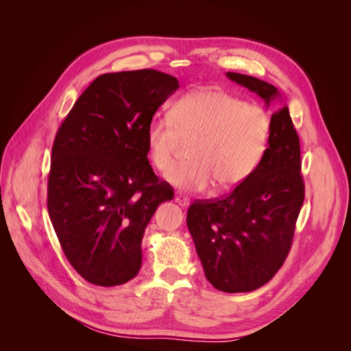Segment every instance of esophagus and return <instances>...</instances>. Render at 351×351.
<instances>
[{"instance_id":"34e87169","label":"esophagus","mask_w":351,"mask_h":351,"mask_svg":"<svg viewBox=\"0 0 351 351\" xmlns=\"http://www.w3.org/2000/svg\"><path fill=\"white\" fill-rule=\"evenodd\" d=\"M174 199H176L177 204H178L180 206H183V208L189 206V204H190V199H189L186 195H176Z\"/></svg>"}]
</instances>
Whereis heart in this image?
<instances>
[{
	"mask_svg": "<svg viewBox=\"0 0 351 351\" xmlns=\"http://www.w3.org/2000/svg\"><path fill=\"white\" fill-rule=\"evenodd\" d=\"M271 119L259 105L217 89L184 95L173 104L169 119L146 127V147L159 173L171 171L182 143L192 145L190 164L177 168L168 182L183 192H204L217 183L231 190L253 174L267 151Z\"/></svg>",
	"mask_w": 351,
	"mask_h": 351,
	"instance_id": "obj_1",
	"label": "heart"
}]
</instances>
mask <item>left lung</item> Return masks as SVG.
<instances>
[{"instance_id": "8db88e82", "label": "left lung", "mask_w": 351, "mask_h": 351, "mask_svg": "<svg viewBox=\"0 0 351 351\" xmlns=\"http://www.w3.org/2000/svg\"><path fill=\"white\" fill-rule=\"evenodd\" d=\"M227 77L267 105L278 97L271 83L228 71ZM300 141L287 105L271 117V134L258 168L221 199L196 200L187 227L206 280L224 293H247L267 284L289 256L304 202Z\"/></svg>"}]
</instances>
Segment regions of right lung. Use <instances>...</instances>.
Returning a JSON list of instances; mask_svg holds the SVG:
<instances>
[{
    "instance_id": "1",
    "label": "right lung",
    "mask_w": 351,
    "mask_h": 351,
    "mask_svg": "<svg viewBox=\"0 0 351 351\" xmlns=\"http://www.w3.org/2000/svg\"><path fill=\"white\" fill-rule=\"evenodd\" d=\"M178 80L143 69L95 79L52 145L48 214L71 267L88 282L134 278L156 208L174 197L147 161L146 127Z\"/></svg>"
}]
</instances>
